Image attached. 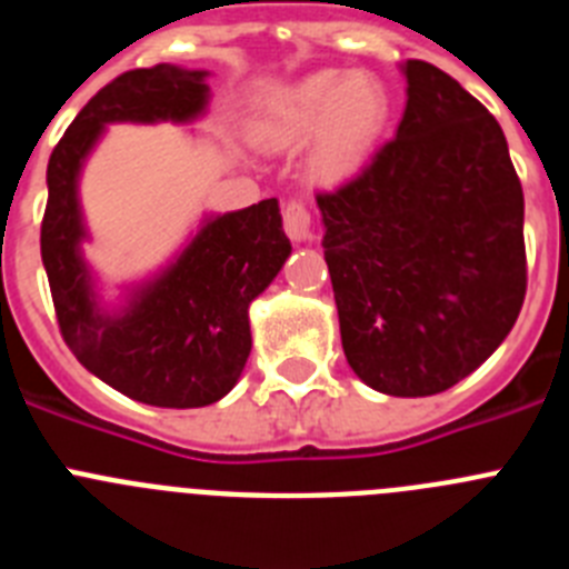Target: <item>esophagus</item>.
I'll use <instances>...</instances> for the list:
<instances>
[{
  "instance_id": "esophagus-1",
  "label": "esophagus",
  "mask_w": 569,
  "mask_h": 569,
  "mask_svg": "<svg viewBox=\"0 0 569 569\" xmlns=\"http://www.w3.org/2000/svg\"><path fill=\"white\" fill-rule=\"evenodd\" d=\"M281 224H284V233L293 241H310L313 239V216H310L308 204L305 202H288L281 210Z\"/></svg>"
}]
</instances>
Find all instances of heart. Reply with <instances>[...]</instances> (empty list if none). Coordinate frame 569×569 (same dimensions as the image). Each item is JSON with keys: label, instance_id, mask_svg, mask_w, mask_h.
<instances>
[{"label": "heart", "instance_id": "b5f03b06", "mask_svg": "<svg viewBox=\"0 0 569 569\" xmlns=\"http://www.w3.org/2000/svg\"><path fill=\"white\" fill-rule=\"evenodd\" d=\"M387 116L390 99L379 79L319 70L270 108L259 133L270 144H301L316 136L310 168L321 182H339L370 156Z\"/></svg>", "mask_w": 569, "mask_h": 569}]
</instances>
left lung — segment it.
I'll use <instances>...</instances> for the list:
<instances>
[{"label": "left lung", "mask_w": 569, "mask_h": 569, "mask_svg": "<svg viewBox=\"0 0 569 569\" xmlns=\"http://www.w3.org/2000/svg\"><path fill=\"white\" fill-rule=\"evenodd\" d=\"M396 139L319 193L347 365L387 396H433L510 333L527 293L525 193L490 110L407 59Z\"/></svg>", "instance_id": "obj_1"}]
</instances>
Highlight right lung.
Returning <instances> with one entry per match:
<instances>
[{
	"mask_svg": "<svg viewBox=\"0 0 569 569\" xmlns=\"http://www.w3.org/2000/svg\"><path fill=\"white\" fill-rule=\"evenodd\" d=\"M204 70L136 68L104 84L48 162L42 261L59 333L90 373L153 407H204L230 393L250 356V301L268 288L290 239L276 199L216 216L162 276L104 316L79 256L77 179L108 122H188L208 104Z\"/></svg>",
	"mask_w": 569,
	"mask_h": 569,
	"instance_id": "right-lung-1",
	"label": "right lung"
}]
</instances>
